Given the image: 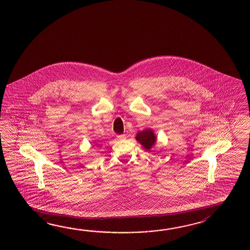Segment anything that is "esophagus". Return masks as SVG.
<instances>
[{
  "mask_svg": "<svg viewBox=\"0 0 250 250\" xmlns=\"http://www.w3.org/2000/svg\"><path fill=\"white\" fill-rule=\"evenodd\" d=\"M117 138L118 140H124L126 137H125V135H118Z\"/></svg>",
  "mask_w": 250,
  "mask_h": 250,
  "instance_id": "34e87169",
  "label": "esophagus"
}]
</instances>
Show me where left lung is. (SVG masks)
Here are the masks:
<instances>
[{
	"instance_id": "1",
	"label": "left lung",
	"mask_w": 250,
	"mask_h": 250,
	"mask_svg": "<svg viewBox=\"0 0 250 250\" xmlns=\"http://www.w3.org/2000/svg\"><path fill=\"white\" fill-rule=\"evenodd\" d=\"M136 140L144 148L150 151L156 143V136L152 128H146L143 131H138L137 133Z\"/></svg>"
}]
</instances>
